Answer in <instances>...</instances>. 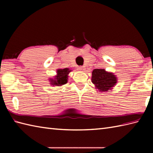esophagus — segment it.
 Segmentation results:
<instances>
[{
    "instance_id": "34e87169",
    "label": "esophagus",
    "mask_w": 153,
    "mask_h": 153,
    "mask_svg": "<svg viewBox=\"0 0 153 153\" xmlns=\"http://www.w3.org/2000/svg\"><path fill=\"white\" fill-rule=\"evenodd\" d=\"M85 70V66H80L78 68V70L81 71H84Z\"/></svg>"
}]
</instances>
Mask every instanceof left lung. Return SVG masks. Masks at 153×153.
I'll return each instance as SVG.
<instances>
[{"label":"left lung","instance_id":"left-lung-1","mask_svg":"<svg viewBox=\"0 0 153 153\" xmlns=\"http://www.w3.org/2000/svg\"><path fill=\"white\" fill-rule=\"evenodd\" d=\"M117 77L114 74L107 71L105 69L99 68L92 71L91 82L99 92L112 90L117 83Z\"/></svg>","mask_w":153,"mask_h":153}]
</instances>
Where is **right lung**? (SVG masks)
<instances>
[{"label": "right lung", "mask_w": 153, "mask_h": 153, "mask_svg": "<svg viewBox=\"0 0 153 153\" xmlns=\"http://www.w3.org/2000/svg\"><path fill=\"white\" fill-rule=\"evenodd\" d=\"M71 70L69 68H58L56 70V75L53 77L49 78V82L53 86H61L68 83V74H70Z\"/></svg>", "instance_id": "1"}]
</instances>
